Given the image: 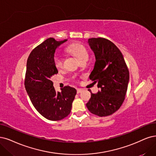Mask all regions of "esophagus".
Returning a JSON list of instances; mask_svg holds the SVG:
<instances>
[{"label": "esophagus", "instance_id": "1", "mask_svg": "<svg viewBox=\"0 0 156 156\" xmlns=\"http://www.w3.org/2000/svg\"><path fill=\"white\" fill-rule=\"evenodd\" d=\"M83 91V89H77V93L79 94L80 93H82V92Z\"/></svg>", "mask_w": 156, "mask_h": 156}]
</instances>
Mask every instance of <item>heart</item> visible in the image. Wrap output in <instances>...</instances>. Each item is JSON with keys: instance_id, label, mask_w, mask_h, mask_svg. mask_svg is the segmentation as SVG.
I'll list each match as a JSON object with an SVG mask.
<instances>
[{"instance_id": "heart-1", "label": "heart", "mask_w": 156, "mask_h": 156, "mask_svg": "<svg viewBox=\"0 0 156 156\" xmlns=\"http://www.w3.org/2000/svg\"><path fill=\"white\" fill-rule=\"evenodd\" d=\"M67 51L76 56L80 62L89 59V53L85 46L81 44L75 43L69 45L67 48ZM54 63L58 69H60L63 66V57L59 53H56L54 56Z\"/></svg>"}]
</instances>
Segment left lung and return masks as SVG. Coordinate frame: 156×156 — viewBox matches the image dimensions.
Here are the masks:
<instances>
[{
    "instance_id": "1",
    "label": "left lung",
    "mask_w": 156,
    "mask_h": 156,
    "mask_svg": "<svg viewBox=\"0 0 156 156\" xmlns=\"http://www.w3.org/2000/svg\"><path fill=\"white\" fill-rule=\"evenodd\" d=\"M94 52L96 62L89 75L93 83H98L100 90L91 93L86 104L88 110L97 116H110L122 106L129 82V71L123 56L116 45L103 38L88 40Z\"/></svg>"
}]
</instances>
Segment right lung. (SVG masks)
<instances>
[{
	"mask_svg": "<svg viewBox=\"0 0 156 156\" xmlns=\"http://www.w3.org/2000/svg\"><path fill=\"white\" fill-rule=\"evenodd\" d=\"M67 40L56 41L49 38L34 48L29 56L25 87L30 100L42 116L58 121L70 114L76 90L70 86L56 92L51 78L58 73L54 63L56 49Z\"/></svg>",
	"mask_w": 156,
	"mask_h": 156,
	"instance_id": "obj_1",
	"label": "right lung"
}]
</instances>
